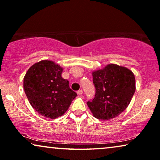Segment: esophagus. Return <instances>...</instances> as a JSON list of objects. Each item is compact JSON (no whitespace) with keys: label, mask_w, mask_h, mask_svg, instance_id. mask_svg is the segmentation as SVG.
Instances as JSON below:
<instances>
[{"label":"esophagus","mask_w":160,"mask_h":160,"mask_svg":"<svg viewBox=\"0 0 160 160\" xmlns=\"http://www.w3.org/2000/svg\"><path fill=\"white\" fill-rule=\"evenodd\" d=\"M77 94H78V95H82V94H83V91H82V89H79V90L77 91Z\"/></svg>","instance_id":"1"}]
</instances>
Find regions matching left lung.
<instances>
[{"mask_svg":"<svg viewBox=\"0 0 160 160\" xmlns=\"http://www.w3.org/2000/svg\"><path fill=\"white\" fill-rule=\"evenodd\" d=\"M95 98L87 102L95 118L108 120L125 110L135 92V78L130 70L115 64L92 73Z\"/></svg>","mask_w":160,"mask_h":160,"instance_id":"8db88e82","label":"left lung"}]
</instances>
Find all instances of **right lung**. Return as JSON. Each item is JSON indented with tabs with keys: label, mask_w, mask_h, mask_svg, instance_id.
I'll use <instances>...</instances> for the list:
<instances>
[{
	"label": "right lung",
	"mask_w": 160,
	"mask_h": 160,
	"mask_svg": "<svg viewBox=\"0 0 160 160\" xmlns=\"http://www.w3.org/2000/svg\"><path fill=\"white\" fill-rule=\"evenodd\" d=\"M62 68L50 60H41L28 69L24 77L25 95L39 114L49 119L61 117L77 96L61 74Z\"/></svg>",
	"instance_id": "1"
}]
</instances>
